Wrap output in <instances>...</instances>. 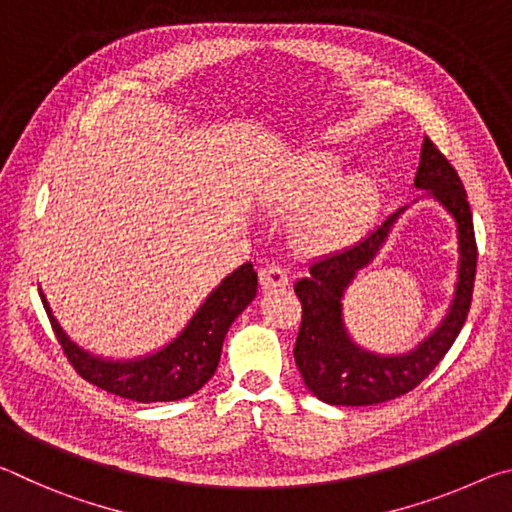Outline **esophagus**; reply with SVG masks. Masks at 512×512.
<instances>
[{"instance_id": "esophagus-1", "label": "esophagus", "mask_w": 512, "mask_h": 512, "mask_svg": "<svg viewBox=\"0 0 512 512\" xmlns=\"http://www.w3.org/2000/svg\"><path fill=\"white\" fill-rule=\"evenodd\" d=\"M259 284H262V289H282L289 284V275L280 264H266L259 271Z\"/></svg>"}]
</instances>
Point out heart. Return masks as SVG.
I'll return each mask as SVG.
<instances>
[{"label":"heart","mask_w":512,"mask_h":512,"mask_svg":"<svg viewBox=\"0 0 512 512\" xmlns=\"http://www.w3.org/2000/svg\"><path fill=\"white\" fill-rule=\"evenodd\" d=\"M345 160L334 151H305L291 160L268 201L282 210L315 201L300 219L302 244L332 253L354 244L379 207V180L368 171L345 176Z\"/></svg>","instance_id":"b5f03b06"}]
</instances>
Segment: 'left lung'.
Here are the masks:
<instances>
[{"label": "left lung", "mask_w": 512, "mask_h": 512, "mask_svg": "<svg viewBox=\"0 0 512 512\" xmlns=\"http://www.w3.org/2000/svg\"><path fill=\"white\" fill-rule=\"evenodd\" d=\"M415 187L427 189V196L436 198L456 221L461 259H458V282L452 307L429 339L400 357H381V354L363 350L345 332L341 309L343 293L357 271L375 259L395 219L406 207L388 216L359 244L311 264L309 275L293 287L302 302V323L293 357H296L305 386L327 404L370 406L413 391L438 366L465 325L472 305L476 257H479L472 210L456 169L429 137H424L422 142Z\"/></svg>", "instance_id": "left-lung-1"}]
</instances>
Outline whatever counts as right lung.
<instances>
[{"instance_id":"right-lung-1","label":"right lung","mask_w":512,"mask_h":512,"mask_svg":"<svg viewBox=\"0 0 512 512\" xmlns=\"http://www.w3.org/2000/svg\"><path fill=\"white\" fill-rule=\"evenodd\" d=\"M255 293L257 273L253 264L246 262L207 296L176 339L160 352L131 361H108L79 348L67 339L58 320L51 316L42 293L40 298L67 361L85 381L124 400L149 404L176 402L201 391L219 366L225 334L241 311L253 302Z\"/></svg>"}]
</instances>
